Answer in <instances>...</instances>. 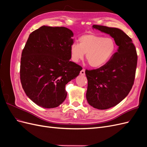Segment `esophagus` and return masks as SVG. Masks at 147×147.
<instances>
[{"label": "esophagus", "instance_id": "34e87169", "mask_svg": "<svg viewBox=\"0 0 147 147\" xmlns=\"http://www.w3.org/2000/svg\"><path fill=\"white\" fill-rule=\"evenodd\" d=\"M80 75H83V76H84V75H85V70H84V69H82L80 71Z\"/></svg>", "mask_w": 147, "mask_h": 147}]
</instances>
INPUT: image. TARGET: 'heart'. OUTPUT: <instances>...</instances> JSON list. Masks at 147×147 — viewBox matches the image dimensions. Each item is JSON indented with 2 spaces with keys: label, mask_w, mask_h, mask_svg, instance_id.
<instances>
[{
  "label": "heart",
  "mask_w": 147,
  "mask_h": 147,
  "mask_svg": "<svg viewBox=\"0 0 147 147\" xmlns=\"http://www.w3.org/2000/svg\"><path fill=\"white\" fill-rule=\"evenodd\" d=\"M116 43L110 37H103L95 34H86L78 38V45H70V58L74 63L83 59L86 54V59L92 67H100L110 60L116 50Z\"/></svg>",
  "instance_id": "b5f03b06"
}]
</instances>
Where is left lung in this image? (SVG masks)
I'll return each mask as SVG.
<instances>
[{"label":"left lung","instance_id":"obj_1","mask_svg":"<svg viewBox=\"0 0 147 147\" xmlns=\"http://www.w3.org/2000/svg\"><path fill=\"white\" fill-rule=\"evenodd\" d=\"M92 29L110 35L118 47L108 63L99 69L85 71L88 104L95 109L105 110L118 104L130 92L137 55L131 38L122 30L99 25H93Z\"/></svg>","mask_w":147,"mask_h":147}]
</instances>
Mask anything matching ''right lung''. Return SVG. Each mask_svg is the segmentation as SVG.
<instances>
[{
    "instance_id": "obj_1",
    "label": "right lung",
    "mask_w": 147,
    "mask_h": 147,
    "mask_svg": "<svg viewBox=\"0 0 147 147\" xmlns=\"http://www.w3.org/2000/svg\"><path fill=\"white\" fill-rule=\"evenodd\" d=\"M73 37L67 28L43 26L29 35L22 52V87L29 98L43 108H55L63 103L67 83L82 70L70 61Z\"/></svg>"
}]
</instances>
